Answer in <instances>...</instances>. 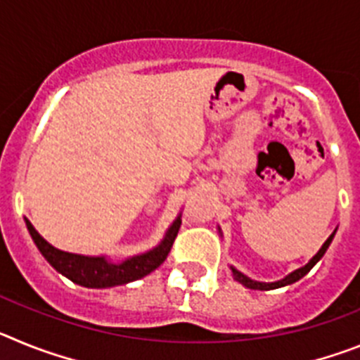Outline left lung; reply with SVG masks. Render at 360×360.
Returning a JSON list of instances; mask_svg holds the SVG:
<instances>
[{
	"label": "left lung",
	"mask_w": 360,
	"mask_h": 360,
	"mask_svg": "<svg viewBox=\"0 0 360 360\" xmlns=\"http://www.w3.org/2000/svg\"><path fill=\"white\" fill-rule=\"evenodd\" d=\"M218 232H219V234H221V231H219V229H218ZM335 232H337V229H335V231L332 232V234H330V236H328V240L324 241V243H323V247H321V249L317 250V254H316V256L311 257V259H310V262L307 263V265H304V266H301V269H297V270H294V272H290V274H288V276H285V278H283V279H279V281H272V283H265V281H254V279L247 278V276H245L243 272H240V270H238V269H234V266L231 265L232 278L236 279L238 283H241V285H243V287H247V288H252V290H274V288H279V287H287V285H292V283L299 281V279L303 278V276H307L308 272H310V270H311V266L316 265V263L319 262L321 257L324 256V252H326V250H328L330 243H332L333 236H335Z\"/></svg>",
	"instance_id": "left-lung-1"
}]
</instances>
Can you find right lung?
Masks as SVG:
<instances>
[{"label": "right lung", "instance_id": "right-lung-1", "mask_svg": "<svg viewBox=\"0 0 360 360\" xmlns=\"http://www.w3.org/2000/svg\"><path fill=\"white\" fill-rule=\"evenodd\" d=\"M25 224L39 252L59 274L86 288H110L144 278L165 262L178 234V229L182 225V214L174 218L157 247H153L148 252L126 257L124 262L119 263L111 262L108 256H82V254L56 249L34 229L30 219L25 218Z\"/></svg>", "mask_w": 360, "mask_h": 360}]
</instances>
